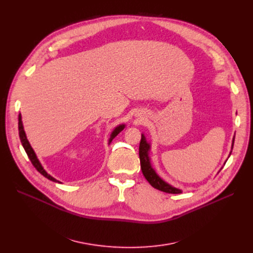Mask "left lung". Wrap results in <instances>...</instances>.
Here are the masks:
<instances>
[{
  "label": "left lung",
  "instance_id": "1",
  "mask_svg": "<svg viewBox=\"0 0 253 253\" xmlns=\"http://www.w3.org/2000/svg\"><path fill=\"white\" fill-rule=\"evenodd\" d=\"M234 143V139H233ZM149 150H150V144L146 142L145 136L142 134L141 136V141H140V145H139V158H140V164H141V170L142 173L147 179V181L153 186L154 188L161 190L166 193H171V194H179L182 191L180 189H177L165 181L156 174L154 169L151 167L150 164V158H149Z\"/></svg>",
  "mask_w": 253,
  "mask_h": 253
}]
</instances>
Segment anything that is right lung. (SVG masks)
Masks as SVG:
<instances>
[{"mask_svg": "<svg viewBox=\"0 0 253 253\" xmlns=\"http://www.w3.org/2000/svg\"><path fill=\"white\" fill-rule=\"evenodd\" d=\"M18 124H19V135H20V139H21V142H22V145H23V147H24V149H25V151H26V153H27L29 159L31 160L32 164L34 165V167H35L36 169H37L43 176H45L46 178H48L49 180H52V181H54V182H59L58 180H56L55 178H53L51 175H49V174L44 170V168H43L42 165L40 164V162H39L37 156H36L34 150L32 149L29 141L27 140V137H26V134H25V131H24V128H23V124H22V120H21V114L19 115V123H18ZM124 127H125V125H120V126L116 127L115 130H114V131L112 132V134H111V138H110L109 142H111L112 139H113L116 135H118L119 132H121V131L124 129ZM59 183H60V182H59Z\"/></svg>", "mask_w": 253, "mask_h": 253, "instance_id": "1", "label": "right lung"}]
</instances>
